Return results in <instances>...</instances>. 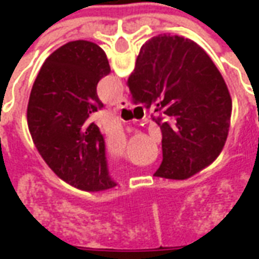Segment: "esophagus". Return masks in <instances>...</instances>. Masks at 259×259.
Returning a JSON list of instances; mask_svg holds the SVG:
<instances>
[{
    "mask_svg": "<svg viewBox=\"0 0 259 259\" xmlns=\"http://www.w3.org/2000/svg\"><path fill=\"white\" fill-rule=\"evenodd\" d=\"M116 105H118V108H127L129 107V101H127L124 97H122V98H119L118 100V104H116Z\"/></svg>",
    "mask_w": 259,
    "mask_h": 259,
    "instance_id": "esophagus-1",
    "label": "esophagus"
}]
</instances>
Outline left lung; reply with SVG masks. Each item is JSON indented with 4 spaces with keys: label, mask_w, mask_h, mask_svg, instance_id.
Masks as SVG:
<instances>
[{
    "label": "left lung",
    "mask_w": 259,
    "mask_h": 259,
    "mask_svg": "<svg viewBox=\"0 0 259 259\" xmlns=\"http://www.w3.org/2000/svg\"><path fill=\"white\" fill-rule=\"evenodd\" d=\"M111 72L97 44L77 40L54 51L40 69L27 105L34 146L54 174L84 191L112 189L105 140L90 115L104 105L97 84Z\"/></svg>",
    "instance_id": "8db88e82"
}]
</instances>
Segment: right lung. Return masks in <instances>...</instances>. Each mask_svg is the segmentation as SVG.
Returning <instances> with one entry per match:
<instances>
[{
  "instance_id": "1",
  "label": "right lung",
  "mask_w": 259,
  "mask_h": 259,
  "mask_svg": "<svg viewBox=\"0 0 259 259\" xmlns=\"http://www.w3.org/2000/svg\"><path fill=\"white\" fill-rule=\"evenodd\" d=\"M133 101L157 105L162 162L154 176L183 180L212 163L226 143L232 98L208 54L189 38L159 34L141 47L130 74Z\"/></svg>"
}]
</instances>
